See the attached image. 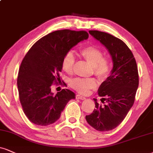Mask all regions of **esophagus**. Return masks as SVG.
<instances>
[{
	"label": "esophagus",
	"instance_id": "34e87169",
	"mask_svg": "<svg viewBox=\"0 0 153 153\" xmlns=\"http://www.w3.org/2000/svg\"><path fill=\"white\" fill-rule=\"evenodd\" d=\"M75 97H76L77 99H80V100H85V99L86 98L85 97L82 96V95H80V94H77L76 96H75Z\"/></svg>",
	"mask_w": 153,
	"mask_h": 153
}]
</instances>
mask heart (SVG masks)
Returning <instances> with one entry per match:
<instances>
[{
  "mask_svg": "<svg viewBox=\"0 0 153 153\" xmlns=\"http://www.w3.org/2000/svg\"><path fill=\"white\" fill-rule=\"evenodd\" d=\"M82 58L91 64L93 72L97 78L100 80L106 78L110 71V62L108 58H104L103 53L97 47L90 45L85 47L80 51ZM75 65V57L72 52H68L62 60V68L64 72L71 74ZM70 85L81 94H88L90 91L96 86V82L92 78L73 79L70 82Z\"/></svg>",
  "mask_w": 153,
  "mask_h": 153,
  "instance_id": "1",
  "label": "heart"
}]
</instances>
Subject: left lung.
<instances>
[{"label": "left lung", "instance_id": "8db88e82", "mask_svg": "<svg viewBox=\"0 0 153 153\" xmlns=\"http://www.w3.org/2000/svg\"><path fill=\"white\" fill-rule=\"evenodd\" d=\"M89 33L108 50L113 68L97 91L101 102L108 103L102 105L93 98L95 108L85 119L95 130L108 131L123 122L133 105L139 85L138 71L132 51L123 40L98 30H89Z\"/></svg>", "mask_w": 153, "mask_h": 153}]
</instances>
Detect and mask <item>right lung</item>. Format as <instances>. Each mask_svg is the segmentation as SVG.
I'll list each match as a JSON object with an SVG mask.
<instances>
[{
	"mask_svg": "<svg viewBox=\"0 0 153 153\" xmlns=\"http://www.w3.org/2000/svg\"><path fill=\"white\" fill-rule=\"evenodd\" d=\"M86 31L56 30L38 40L26 53L17 79L20 102L30 122L46 126L60 118L62 110L75 93L62 89L56 95L51 85L60 80L62 60L79 42L88 39Z\"/></svg>",
	"mask_w": 153,
	"mask_h": 153,
	"instance_id": "obj_1",
	"label": "right lung"
}]
</instances>
